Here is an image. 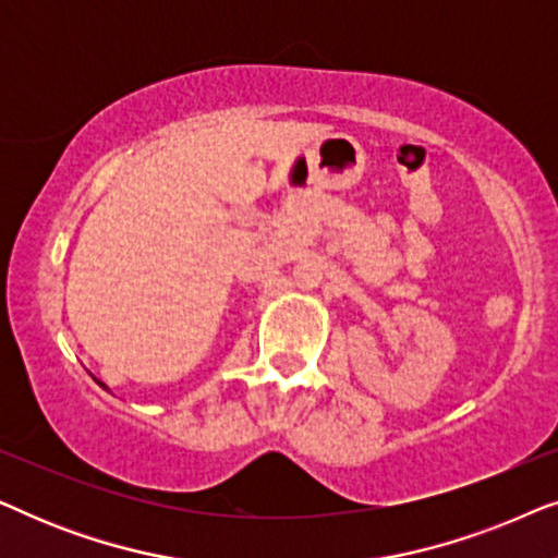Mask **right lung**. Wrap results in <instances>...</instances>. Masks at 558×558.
Returning <instances> with one entry per match:
<instances>
[{"instance_id":"obj_1","label":"right lung","mask_w":558,"mask_h":558,"mask_svg":"<svg viewBox=\"0 0 558 558\" xmlns=\"http://www.w3.org/2000/svg\"><path fill=\"white\" fill-rule=\"evenodd\" d=\"M96 384H98V386H104V384H101V380H96ZM104 388H106V386H104Z\"/></svg>"}]
</instances>
